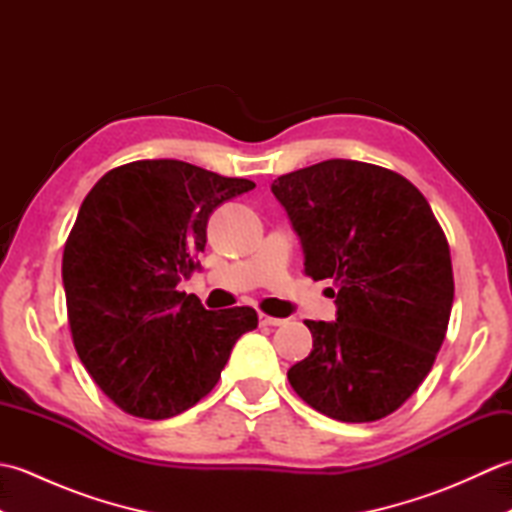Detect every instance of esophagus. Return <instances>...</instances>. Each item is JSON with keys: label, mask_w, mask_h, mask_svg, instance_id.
<instances>
[{"label": "esophagus", "mask_w": 512, "mask_h": 512, "mask_svg": "<svg viewBox=\"0 0 512 512\" xmlns=\"http://www.w3.org/2000/svg\"><path fill=\"white\" fill-rule=\"evenodd\" d=\"M259 325H268V328H277V325H284V319L268 317V314H259Z\"/></svg>", "instance_id": "34e87169"}]
</instances>
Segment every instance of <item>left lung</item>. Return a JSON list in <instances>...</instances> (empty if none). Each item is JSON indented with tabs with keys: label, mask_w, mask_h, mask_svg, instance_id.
Returning a JSON list of instances; mask_svg holds the SVG:
<instances>
[{
	"label": "left lung",
	"mask_w": 512,
	"mask_h": 512,
	"mask_svg": "<svg viewBox=\"0 0 512 512\" xmlns=\"http://www.w3.org/2000/svg\"><path fill=\"white\" fill-rule=\"evenodd\" d=\"M306 273L330 279L336 321H306L312 352L288 369L301 400L341 422L394 413L431 372L453 306L449 242L400 173L323 160L273 182Z\"/></svg>",
	"instance_id": "left-lung-1"
}]
</instances>
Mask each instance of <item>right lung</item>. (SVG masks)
Wrapping results in <instances>:
<instances>
[{"instance_id":"1","label":"right lung","mask_w":512,"mask_h":512,"mask_svg":"<svg viewBox=\"0 0 512 512\" xmlns=\"http://www.w3.org/2000/svg\"><path fill=\"white\" fill-rule=\"evenodd\" d=\"M250 189L182 160H136L85 195L61 266L70 332L94 383L125 413L187 411L257 328L253 308L213 312L178 290L200 270L211 213Z\"/></svg>"}]
</instances>
